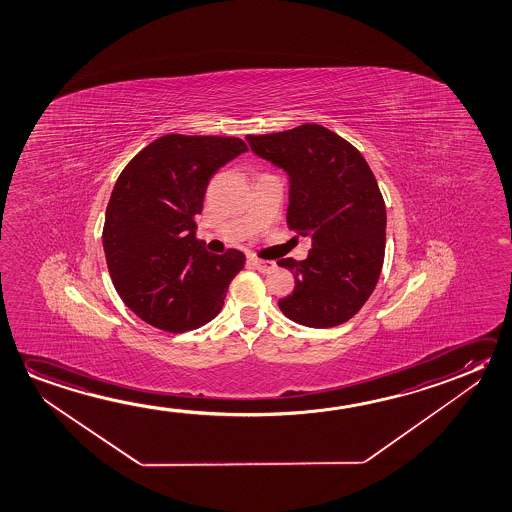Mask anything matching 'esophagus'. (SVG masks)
<instances>
[{"instance_id": "34e87169", "label": "esophagus", "mask_w": 512, "mask_h": 512, "mask_svg": "<svg viewBox=\"0 0 512 512\" xmlns=\"http://www.w3.org/2000/svg\"><path fill=\"white\" fill-rule=\"evenodd\" d=\"M249 263H251L252 267L258 268V270H260V272H263V274H267V272H272V270L276 268V263H274V261L260 260V258H254V256H251V258H249Z\"/></svg>"}]
</instances>
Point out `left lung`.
<instances>
[{
	"label": "left lung",
	"mask_w": 512,
	"mask_h": 512,
	"mask_svg": "<svg viewBox=\"0 0 512 512\" xmlns=\"http://www.w3.org/2000/svg\"><path fill=\"white\" fill-rule=\"evenodd\" d=\"M245 138L288 174V228L311 238L306 260L277 261L295 277L279 309L318 329L347 322L374 292L384 261L386 206L374 172L356 147L320 124Z\"/></svg>",
	"instance_id": "left-lung-1"
}]
</instances>
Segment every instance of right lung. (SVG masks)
Masks as SVG:
<instances>
[{
  "label": "right lung",
  "mask_w": 512,
  "mask_h": 512,
  "mask_svg": "<svg viewBox=\"0 0 512 512\" xmlns=\"http://www.w3.org/2000/svg\"><path fill=\"white\" fill-rule=\"evenodd\" d=\"M247 151L236 137L165 135L131 160L106 206L103 249L122 302L146 324L185 333L224 306L244 252L213 254L195 236L210 178Z\"/></svg>",
  "instance_id": "obj_1"
}]
</instances>
